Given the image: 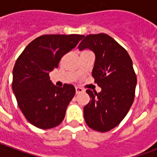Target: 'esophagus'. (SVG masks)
Listing matches in <instances>:
<instances>
[{
	"mask_svg": "<svg viewBox=\"0 0 157 157\" xmlns=\"http://www.w3.org/2000/svg\"><path fill=\"white\" fill-rule=\"evenodd\" d=\"M84 92V90L81 87H79V86H76L75 87V92H76V94H79V93H81V92Z\"/></svg>",
	"mask_w": 157,
	"mask_h": 157,
	"instance_id": "obj_1",
	"label": "esophagus"
}]
</instances>
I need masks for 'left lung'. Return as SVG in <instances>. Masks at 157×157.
Instances as JSON below:
<instances>
[{"mask_svg":"<svg viewBox=\"0 0 157 157\" xmlns=\"http://www.w3.org/2000/svg\"><path fill=\"white\" fill-rule=\"evenodd\" d=\"M79 50L91 49L95 54L92 76L102 88L87 89L90 102L84 107V118L92 129L107 132L124 119L135 99L137 78L128 52L106 33L86 36Z\"/></svg>","mask_w":157,"mask_h":157,"instance_id":"left-lung-1","label":"left lung"}]
</instances>
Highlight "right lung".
<instances>
[{"label": "right lung", "instance_id": "obj_1", "mask_svg": "<svg viewBox=\"0 0 157 157\" xmlns=\"http://www.w3.org/2000/svg\"><path fill=\"white\" fill-rule=\"evenodd\" d=\"M80 34H47L33 40L17 59L12 71V91L27 120L42 129L58 126L74 98V86H55L49 72L77 45Z\"/></svg>", "mask_w": 157, "mask_h": 157}]
</instances>
